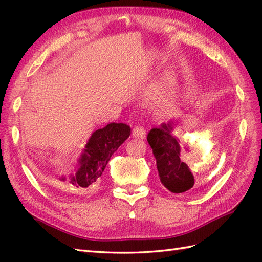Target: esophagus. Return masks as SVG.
Returning <instances> with one entry per match:
<instances>
[{
	"instance_id": "esophagus-1",
	"label": "esophagus",
	"mask_w": 262,
	"mask_h": 262,
	"mask_svg": "<svg viewBox=\"0 0 262 262\" xmlns=\"http://www.w3.org/2000/svg\"><path fill=\"white\" fill-rule=\"evenodd\" d=\"M132 135H133V137H135V138L144 139L145 136H146V132H145V129H144V127H142V126H136V127H134Z\"/></svg>"
}]
</instances>
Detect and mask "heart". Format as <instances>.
I'll return each instance as SVG.
<instances>
[{
    "instance_id": "1",
    "label": "heart",
    "mask_w": 262,
    "mask_h": 262,
    "mask_svg": "<svg viewBox=\"0 0 262 262\" xmlns=\"http://www.w3.org/2000/svg\"><path fill=\"white\" fill-rule=\"evenodd\" d=\"M164 94V86L163 84H156L151 89H149L146 94V101H147L149 105L156 106L159 105L163 98Z\"/></svg>"
}]
</instances>
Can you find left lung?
<instances>
[{
	"label": "left lung",
	"instance_id": "8db88e82",
	"mask_svg": "<svg viewBox=\"0 0 262 262\" xmlns=\"http://www.w3.org/2000/svg\"><path fill=\"white\" fill-rule=\"evenodd\" d=\"M172 127L162 125L153 128L147 136L148 144L156 159L161 183L172 193H184L194 185V178L181 159L179 141L172 135Z\"/></svg>",
	"mask_w": 262,
	"mask_h": 262
}]
</instances>
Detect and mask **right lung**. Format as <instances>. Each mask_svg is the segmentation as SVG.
<instances>
[{"instance_id":"obj_1","label":"right lung","mask_w":262,"mask_h":262,"mask_svg":"<svg viewBox=\"0 0 262 262\" xmlns=\"http://www.w3.org/2000/svg\"><path fill=\"white\" fill-rule=\"evenodd\" d=\"M129 135L130 128L126 124L112 123L96 130L86 145L77 171L69 176V183L82 190L95 184L112 155Z\"/></svg>"}]
</instances>
